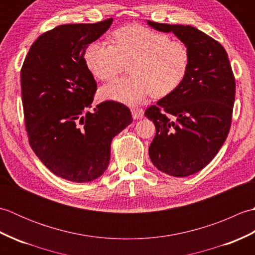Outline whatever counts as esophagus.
Returning <instances> with one entry per match:
<instances>
[{"label": "esophagus", "mask_w": 255, "mask_h": 255, "mask_svg": "<svg viewBox=\"0 0 255 255\" xmlns=\"http://www.w3.org/2000/svg\"><path fill=\"white\" fill-rule=\"evenodd\" d=\"M131 114H132L133 119H139L143 117V111L139 110V108H136V107L131 108Z\"/></svg>", "instance_id": "esophagus-1"}]
</instances>
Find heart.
I'll return each mask as SVG.
<instances>
[{
    "label": "heart",
    "instance_id": "heart-1",
    "mask_svg": "<svg viewBox=\"0 0 255 255\" xmlns=\"http://www.w3.org/2000/svg\"><path fill=\"white\" fill-rule=\"evenodd\" d=\"M114 42H93L84 56L91 73L101 81L116 78L129 63L132 75L103 86V100L137 105L151 93L158 99L172 94L187 77L191 52L181 40L132 25L116 30Z\"/></svg>",
    "mask_w": 255,
    "mask_h": 255
}]
</instances>
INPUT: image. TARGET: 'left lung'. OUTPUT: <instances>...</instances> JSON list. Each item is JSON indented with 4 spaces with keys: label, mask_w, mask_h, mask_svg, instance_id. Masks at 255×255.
I'll return each instance as SVG.
<instances>
[{
    "label": "left lung",
    "mask_w": 255,
    "mask_h": 255,
    "mask_svg": "<svg viewBox=\"0 0 255 255\" xmlns=\"http://www.w3.org/2000/svg\"><path fill=\"white\" fill-rule=\"evenodd\" d=\"M186 44L191 66L182 85L144 112L155 126L149 156L161 172L175 177L197 173L213 160L228 136L236 80L225 48L193 26L148 20Z\"/></svg>",
    "instance_id": "left-lung-1"
}]
</instances>
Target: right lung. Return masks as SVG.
Wrapping results in <instances>:
<instances>
[{
	"label": "right lung",
	"mask_w": 255,
	"mask_h": 255,
	"mask_svg": "<svg viewBox=\"0 0 255 255\" xmlns=\"http://www.w3.org/2000/svg\"><path fill=\"white\" fill-rule=\"evenodd\" d=\"M112 23L113 18L66 24L44 32L20 70L30 147L53 174L75 183L91 182L105 172L113 138L132 123L130 110L115 101L89 111L97 85L85 50Z\"/></svg>",
	"instance_id": "obj_1"
}]
</instances>
